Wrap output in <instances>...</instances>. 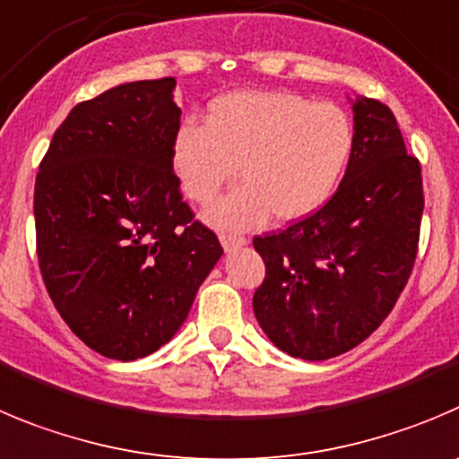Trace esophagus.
Segmentation results:
<instances>
[{
  "instance_id": "1",
  "label": "esophagus",
  "mask_w": 459,
  "mask_h": 459,
  "mask_svg": "<svg viewBox=\"0 0 459 459\" xmlns=\"http://www.w3.org/2000/svg\"><path fill=\"white\" fill-rule=\"evenodd\" d=\"M220 242H221V247H224V251H235V249H239V247H244V244L249 242V239L244 238V235L221 233Z\"/></svg>"
}]
</instances>
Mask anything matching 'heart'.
<instances>
[{
	"label": "heart",
	"instance_id": "b5f03b06",
	"mask_svg": "<svg viewBox=\"0 0 459 459\" xmlns=\"http://www.w3.org/2000/svg\"><path fill=\"white\" fill-rule=\"evenodd\" d=\"M353 149L340 106L282 90H235L210 101L204 124L178 128L171 165L187 199L208 204L224 183H244L205 210L217 229L244 230L272 212L297 221L326 204Z\"/></svg>",
	"mask_w": 459,
	"mask_h": 459
}]
</instances>
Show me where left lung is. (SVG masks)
I'll return each mask as SVG.
<instances>
[{"instance_id": "8db88e82", "label": "left lung", "mask_w": 459, "mask_h": 459, "mask_svg": "<svg viewBox=\"0 0 459 459\" xmlns=\"http://www.w3.org/2000/svg\"><path fill=\"white\" fill-rule=\"evenodd\" d=\"M353 149L335 195L315 215L255 238L264 281L254 312L264 335L301 359L365 342L392 312L417 258L421 167L385 104L358 97Z\"/></svg>"}]
</instances>
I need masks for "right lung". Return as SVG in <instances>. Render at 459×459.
<instances>
[{"mask_svg":"<svg viewBox=\"0 0 459 459\" xmlns=\"http://www.w3.org/2000/svg\"><path fill=\"white\" fill-rule=\"evenodd\" d=\"M174 88L171 76L133 81L76 104L36 177L47 292L85 346L122 362L177 335L224 254L174 174Z\"/></svg>","mask_w":459,"mask_h":459,"instance_id":"add662e5","label":"right lung"}]
</instances>
